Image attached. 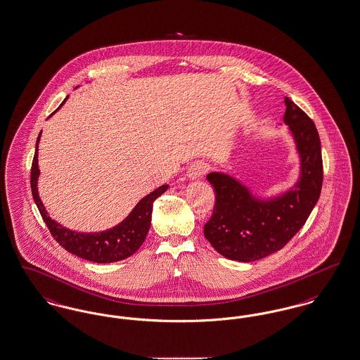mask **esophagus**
<instances>
[{
  "mask_svg": "<svg viewBox=\"0 0 360 360\" xmlns=\"http://www.w3.org/2000/svg\"><path fill=\"white\" fill-rule=\"evenodd\" d=\"M206 172H207L206 163L201 162V160H197L193 165H190V167H188V172H186V178H188V181H194V179L202 176L204 174H206Z\"/></svg>",
  "mask_w": 360,
  "mask_h": 360,
  "instance_id": "34e87169",
  "label": "esophagus"
}]
</instances>
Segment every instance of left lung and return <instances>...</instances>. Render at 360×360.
Returning <instances> with one entry per match:
<instances>
[{
    "instance_id": "left-lung-1",
    "label": "left lung",
    "mask_w": 360,
    "mask_h": 360,
    "mask_svg": "<svg viewBox=\"0 0 360 360\" xmlns=\"http://www.w3.org/2000/svg\"><path fill=\"white\" fill-rule=\"evenodd\" d=\"M283 122L300 159L292 186L271 197L260 195L239 178L209 172L216 204L204 235L224 257L255 262L279 251L307 223L323 186L321 143L314 122L285 97ZM282 125V124H281Z\"/></svg>"
}]
</instances>
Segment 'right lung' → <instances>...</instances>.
<instances>
[{"mask_svg":"<svg viewBox=\"0 0 360 360\" xmlns=\"http://www.w3.org/2000/svg\"><path fill=\"white\" fill-rule=\"evenodd\" d=\"M68 98L69 96L63 100V103L59 105V108L51 113V116L65 105ZM40 136H41V132L39 134L36 140V150H34L32 170H31V188H32L34 204L37 206L44 223L49 226L52 238L75 257H82L94 263H113L135 254L140 248V245L144 243L146 236L150 231L154 201L169 188V185H162L155 188L154 191H151L150 194H147L146 197H143L121 223L109 229H105L101 232L72 231L63 226L62 224L52 220L39 197L37 181H39L40 170H39L37 156H39Z\"/></svg>","mask_w":360,"mask_h":360,"instance_id":"1","label":"right lung"}]
</instances>
